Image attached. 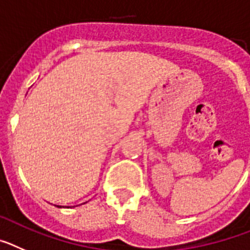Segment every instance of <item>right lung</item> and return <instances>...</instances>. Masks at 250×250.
Returning a JSON list of instances; mask_svg holds the SVG:
<instances>
[{
    "label": "right lung",
    "instance_id": "obj_1",
    "mask_svg": "<svg viewBox=\"0 0 250 250\" xmlns=\"http://www.w3.org/2000/svg\"><path fill=\"white\" fill-rule=\"evenodd\" d=\"M56 207H58V208H62V206H56ZM67 208H68V207H67Z\"/></svg>",
    "mask_w": 250,
    "mask_h": 250
}]
</instances>
